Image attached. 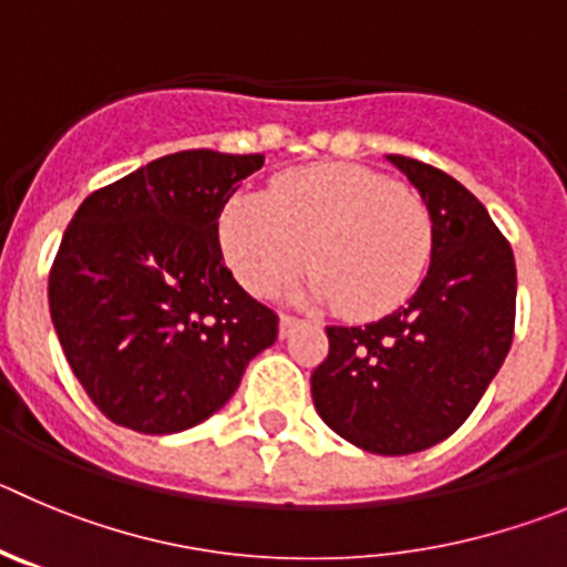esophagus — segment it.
Segmentation results:
<instances>
[{"instance_id":"34e87169","label":"esophagus","mask_w":567,"mask_h":567,"mask_svg":"<svg viewBox=\"0 0 567 567\" xmlns=\"http://www.w3.org/2000/svg\"><path fill=\"white\" fill-rule=\"evenodd\" d=\"M298 323H300V320L295 318V315H289V311H280V337L292 334V329Z\"/></svg>"}]
</instances>
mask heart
<instances>
[{
    "mask_svg": "<svg viewBox=\"0 0 567 567\" xmlns=\"http://www.w3.org/2000/svg\"><path fill=\"white\" fill-rule=\"evenodd\" d=\"M227 264L252 295H269L300 267L309 295L346 318H379L413 295L433 247V221L415 190L360 165H311L238 194L221 210Z\"/></svg>",
    "mask_w": 567,
    "mask_h": 567,
    "instance_id": "obj_1",
    "label": "heart"
}]
</instances>
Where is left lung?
Here are the masks:
<instances>
[{
    "label": "left lung",
    "instance_id": "obj_1",
    "mask_svg": "<svg viewBox=\"0 0 567 567\" xmlns=\"http://www.w3.org/2000/svg\"><path fill=\"white\" fill-rule=\"evenodd\" d=\"M433 221V261L408 306L368 326H326L311 371L320 419L365 453L410 455L450 439L503 365L517 269L486 207L444 171L388 154Z\"/></svg>",
    "mask_w": 567,
    "mask_h": 567
}]
</instances>
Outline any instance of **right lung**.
<instances>
[{
  "label": "right lung",
  "mask_w": 567,
  "mask_h": 567,
  "mask_svg": "<svg viewBox=\"0 0 567 567\" xmlns=\"http://www.w3.org/2000/svg\"><path fill=\"white\" fill-rule=\"evenodd\" d=\"M264 154L194 148L92 190L50 267V318L109 422L145 435L205 422L278 340V315L225 267L219 216Z\"/></svg>",
  "instance_id": "right-lung-1"
}]
</instances>
